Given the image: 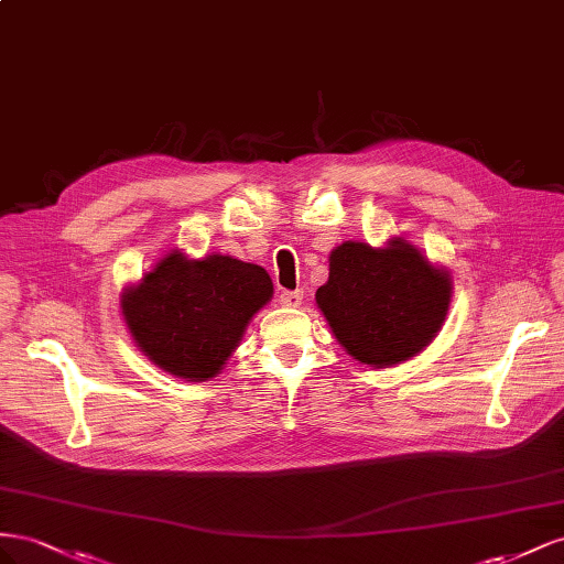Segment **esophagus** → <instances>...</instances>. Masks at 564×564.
Returning <instances> with one entry per match:
<instances>
[{
    "mask_svg": "<svg viewBox=\"0 0 564 564\" xmlns=\"http://www.w3.org/2000/svg\"><path fill=\"white\" fill-rule=\"evenodd\" d=\"M302 297H304V291H283L279 295V302L283 307H297V304H302Z\"/></svg>",
    "mask_w": 564,
    "mask_h": 564,
    "instance_id": "obj_1",
    "label": "esophagus"
}]
</instances>
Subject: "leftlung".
Listing matches in <instances>:
<instances>
[{
    "label": "left lung",
    "mask_w": 564,
    "mask_h": 564,
    "mask_svg": "<svg viewBox=\"0 0 564 564\" xmlns=\"http://www.w3.org/2000/svg\"><path fill=\"white\" fill-rule=\"evenodd\" d=\"M448 302V273L401 238L382 250L351 240L337 246L328 281L316 291L337 343L371 366H392L425 349L444 324Z\"/></svg>",
    "instance_id": "obj_1"
}]
</instances>
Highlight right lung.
<instances>
[{"label":"right lung","instance_id":"1","mask_svg":"<svg viewBox=\"0 0 564 564\" xmlns=\"http://www.w3.org/2000/svg\"><path fill=\"white\" fill-rule=\"evenodd\" d=\"M271 293L262 267L227 254L186 260L182 252H170L122 295V314L153 364L176 378L200 382L221 371L248 321Z\"/></svg>","mask_w":564,"mask_h":564}]
</instances>
